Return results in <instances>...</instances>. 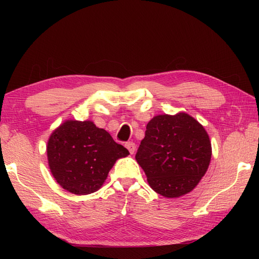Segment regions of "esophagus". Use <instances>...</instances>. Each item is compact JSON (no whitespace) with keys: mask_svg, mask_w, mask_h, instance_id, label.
I'll use <instances>...</instances> for the list:
<instances>
[{"mask_svg":"<svg viewBox=\"0 0 259 259\" xmlns=\"http://www.w3.org/2000/svg\"><path fill=\"white\" fill-rule=\"evenodd\" d=\"M125 147L127 148V150L130 151V153H131V154H134V152H135V149H136V146H135V144H134V143L128 142V143L125 144Z\"/></svg>","mask_w":259,"mask_h":259,"instance_id":"1","label":"esophagus"}]
</instances>
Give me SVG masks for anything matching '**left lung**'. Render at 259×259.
Here are the masks:
<instances>
[{"label": "left lung", "mask_w": 259, "mask_h": 259, "mask_svg": "<svg viewBox=\"0 0 259 259\" xmlns=\"http://www.w3.org/2000/svg\"><path fill=\"white\" fill-rule=\"evenodd\" d=\"M135 158L156 193L179 198L205 175L211 145L205 128L191 115L159 114L148 122Z\"/></svg>", "instance_id": "8db88e82"}]
</instances>
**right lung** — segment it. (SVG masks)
Here are the masks:
<instances>
[{"mask_svg":"<svg viewBox=\"0 0 259 259\" xmlns=\"http://www.w3.org/2000/svg\"><path fill=\"white\" fill-rule=\"evenodd\" d=\"M46 152L55 180L76 195L99 190L116 160L130 154L90 120L61 123L51 134Z\"/></svg>","mask_w":259,"mask_h":259,"instance_id":"add662e5","label":"right lung"}]
</instances>
